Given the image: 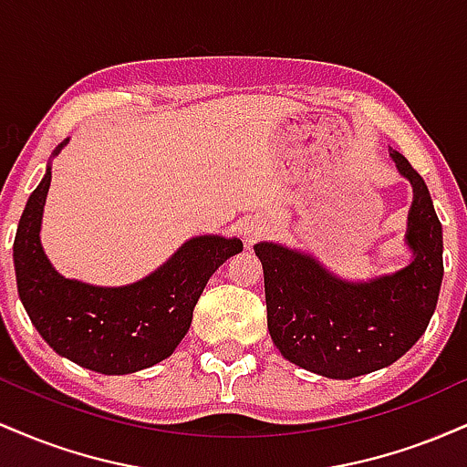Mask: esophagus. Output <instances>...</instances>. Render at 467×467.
Masks as SVG:
<instances>
[{"label":"esophagus","instance_id":"34e87169","mask_svg":"<svg viewBox=\"0 0 467 467\" xmlns=\"http://www.w3.org/2000/svg\"><path fill=\"white\" fill-rule=\"evenodd\" d=\"M265 234V222L259 217H248L241 223V237H244L245 245H252L256 239Z\"/></svg>","mask_w":467,"mask_h":467}]
</instances>
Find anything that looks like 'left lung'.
<instances>
[{
	"mask_svg": "<svg viewBox=\"0 0 467 467\" xmlns=\"http://www.w3.org/2000/svg\"><path fill=\"white\" fill-rule=\"evenodd\" d=\"M412 184L406 241L410 265L368 283L342 281L303 252L256 244L264 264L267 329L289 362L334 379L389 367L420 340L437 307L443 278L441 223L426 182L393 151Z\"/></svg>",
	"mask_w": 467,
	"mask_h": 467,
	"instance_id": "obj_1",
	"label": "left lung"
}]
</instances>
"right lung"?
Masks as SVG:
<instances>
[{
	"label": "right lung",
	"mask_w": 467,
	"mask_h": 467,
	"mask_svg": "<svg viewBox=\"0 0 467 467\" xmlns=\"http://www.w3.org/2000/svg\"><path fill=\"white\" fill-rule=\"evenodd\" d=\"M50 180L47 166L13 245L19 298L32 325L58 356L96 373L125 375L162 362L189 331L208 278L244 244L217 234L195 237L160 270L125 287L69 281L52 267L39 239Z\"/></svg>",
	"instance_id": "1"
}]
</instances>
